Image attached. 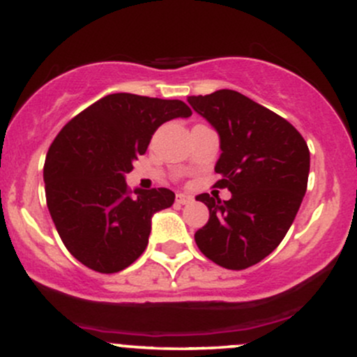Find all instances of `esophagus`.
I'll return each mask as SVG.
<instances>
[{
	"instance_id": "obj_1",
	"label": "esophagus",
	"mask_w": 357,
	"mask_h": 357,
	"mask_svg": "<svg viewBox=\"0 0 357 357\" xmlns=\"http://www.w3.org/2000/svg\"><path fill=\"white\" fill-rule=\"evenodd\" d=\"M192 202H195V198L190 195H184V192H178V195H176V203L178 204H190Z\"/></svg>"
}]
</instances>
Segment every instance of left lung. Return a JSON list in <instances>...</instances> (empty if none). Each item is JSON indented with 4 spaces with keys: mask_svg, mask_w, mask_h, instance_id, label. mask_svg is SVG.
I'll use <instances>...</instances> for the list:
<instances>
[{
    "mask_svg": "<svg viewBox=\"0 0 357 357\" xmlns=\"http://www.w3.org/2000/svg\"><path fill=\"white\" fill-rule=\"evenodd\" d=\"M188 102L218 132L215 171L221 179L215 186L231 192L228 202L196 196L210 210L196 245L220 267L248 268L278 247L296 220L309 179V147L290 122L235 90Z\"/></svg>",
    "mask_w": 357,
    "mask_h": 357,
    "instance_id": "obj_1",
    "label": "left lung"
}]
</instances>
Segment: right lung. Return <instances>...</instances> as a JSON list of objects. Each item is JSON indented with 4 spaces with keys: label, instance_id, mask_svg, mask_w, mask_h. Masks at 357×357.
Returning a JSON list of instances; mask_svg holds the SVG:
<instances>
[{
    "label": "right lung",
    "instance_id": "1",
    "mask_svg": "<svg viewBox=\"0 0 357 357\" xmlns=\"http://www.w3.org/2000/svg\"><path fill=\"white\" fill-rule=\"evenodd\" d=\"M190 116L181 100L110 93L52 142L43 167L47 206L65 247L85 267L121 272L142 255L153 216L174 203V192L136 188L132 195L126 174L159 126Z\"/></svg>",
    "mask_w": 357,
    "mask_h": 357
}]
</instances>
